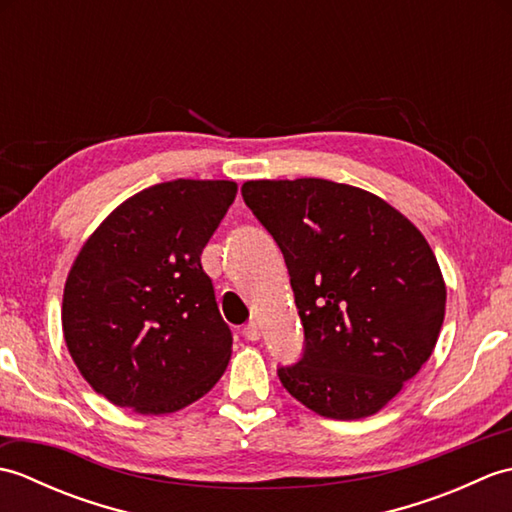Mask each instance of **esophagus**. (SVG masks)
<instances>
[{
	"instance_id": "esophagus-1",
	"label": "esophagus",
	"mask_w": 512,
	"mask_h": 512,
	"mask_svg": "<svg viewBox=\"0 0 512 512\" xmlns=\"http://www.w3.org/2000/svg\"><path fill=\"white\" fill-rule=\"evenodd\" d=\"M242 334H244V339H246V341H259V336H262V332H259V325H257L255 321L246 323V325H244V330H242Z\"/></svg>"
}]
</instances>
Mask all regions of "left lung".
I'll use <instances>...</instances> for the list:
<instances>
[{
  "mask_svg": "<svg viewBox=\"0 0 512 512\" xmlns=\"http://www.w3.org/2000/svg\"><path fill=\"white\" fill-rule=\"evenodd\" d=\"M244 202L284 253L303 354L279 367L308 409H383L436 347L447 288L427 239L378 195L321 178L250 180Z\"/></svg>",
  "mask_w": 512,
  "mask_h": 512,
  "instance_id": "left-lung-1",
  "label": "left lung"
}]
</instances>
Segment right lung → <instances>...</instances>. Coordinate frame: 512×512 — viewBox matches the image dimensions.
Returning <instances> with one entry per match:
<instances>
[{
	"instance_id": "obj_1",
	"label": "right lung",
	"mask_w": 512,
	"mask_h": 512,
	"mask_svg": "<svg viewBox=\"0 0 512 512\" xmlns=\"http://www.w3.org/2000/svg\"><path fill=\"white\" fill-rule=\"evenodd\" d=\"M231 180L160 182L105 217L63 290V336L96 394L160 416L191 405L228 365L233 336L200 255L233 204Z\"/></svg>"
}]
</instances>
